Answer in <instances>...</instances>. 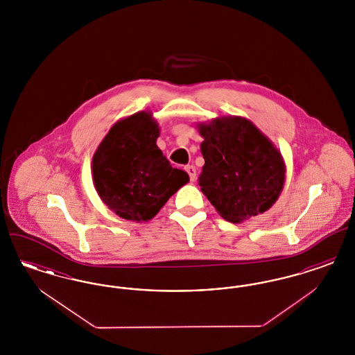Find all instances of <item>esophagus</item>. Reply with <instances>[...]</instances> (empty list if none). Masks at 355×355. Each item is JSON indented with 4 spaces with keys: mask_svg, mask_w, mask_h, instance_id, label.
<instances>
[{
    "mask_svg": "<svg viewBox=\"0 0 355 355\" xmlns=\"http://www.w3.org/2000/svg\"><path fill=\"white\" fill-rule=\"evenodd\" d=\"M185 170L186 173L189 174L190 181H191V182H194V181H196V178H197V170H196V168H194L193 165H189V166H186Z\"/></svg>",
    "mask_w": 355,
    "mask_h": 355,
    "instance_id": "34e87169",
    "label": "esophagus"
}]
</instances>
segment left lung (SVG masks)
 I'll use <instances>...</instances> for the list:
<instances>
[{"instance_id": "obj_1", "label": "left lung", "mask_w": 355, "mask_h": 355, "mask_svg": "<svg viewBox=\"0 0 355 355\" xmlns=\"http://www.w3.org/2000/svg\"><path fill=\"white\" fill-rule=\"evenodd\" d=\"M200 135V186L222 218L239 222L270 209L282 191L285 165L268 137L241 117L201 123Z\"/></svg>"}]
</instances>
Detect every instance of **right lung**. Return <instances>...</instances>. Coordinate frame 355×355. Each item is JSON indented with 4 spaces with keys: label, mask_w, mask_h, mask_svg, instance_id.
<instances>
[{
    "label": "right lung",
    "mask_w": 355,
    "mask_h": 355,
    "mask_svg": "<svg viewBox=\"0 0 355 355\" xmlns=\"http://www.w3.org/2000/svg\"><path fill=\"white\" fill-rule=\"evenodd\" d=\"M159 135L152 114L139 112L119 121L93 157L94 186L106 206L121 218L148 220L189 181L173 169L155 145Z\"/></svg>",
    "instance_id": "right-lung-1"
}]
</instances>
